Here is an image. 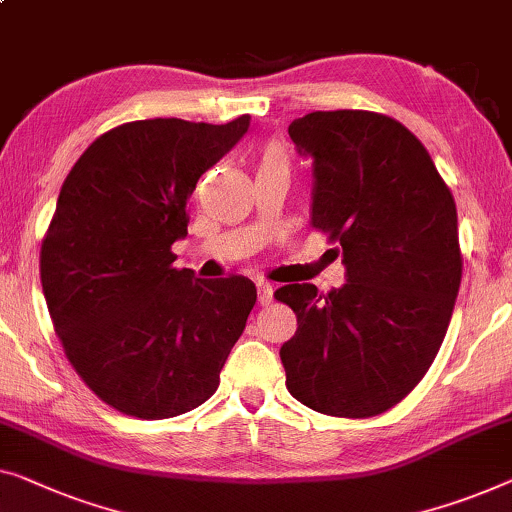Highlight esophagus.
Listing matches in <instances>:
<instances>
[{"label":"esophagus","mask_w":512,"mask_h":512,"mask_svg":"<svg viewBox=\"0 0 512 512\" xmlns=\"http://www.w3.org/2000/svg\"><path fill=\"white\" fill-rule=\"evenodd\" d=\"M272 286L268 284V281H261V284H258V305L261 307H268L270 302H272Z\"/></svg>","instance_id":"1"}]
</instances>
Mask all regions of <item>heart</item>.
<instances>
[{
	"mask_svg": "<svg viewBox=\"0 0 512 512\" xmlns=\"http://www.w3.org/2000/svg\"><path fill=\"white\" fill-rule=\"evenodd\" d=\"M261 168H288V154L279 143H268L261 157Z\"/></svg>",
	"mask_w": 512,
	"mask_h": 512,
	"instance_id": "heart-1",
	"label": "heart"
}]
</instances>
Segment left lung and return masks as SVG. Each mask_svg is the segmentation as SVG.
<instances>
[{
	"mask_svg": "<svg viewBox=\"0 0 512 512\" xmlns=\"http://www.w3.org/2000/svg\"><path fill=\"white\" fill-rule=\"evenodd\" d=\"M288 136L314 161L311 226L342 249L346 284L274 293L298 316L279 351L286 388L325 416H379L416 388L446 337L462 281L455 198L388 115L316 110Z\"/></svg>",
	"mask_w": 512,
	"mask_h": 512,
	"instance_id": "left-lung-1",
	"label": "left lung"
}]
</instances>
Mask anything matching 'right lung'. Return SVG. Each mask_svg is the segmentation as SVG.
Segmentation results:
<instances>
[{
	"label": "right lung",
	"instance_id": "add662e5",
	"mask_svg": "<svg viewBox=\"0 0 512 512\" xmlns=\"http://www.w3.org/2000/svg\"><path fill=\"white\" fill-rule=\"evenodd\" d=\"M249 129L177 117L127 122L80 154L41 244V286L66 358L101 402L164 420L201 406L256 286L173 268L196 182Z\"/></svg>",
	"mask_w": 512,
	"mask_h": 512
}]
</instances>
